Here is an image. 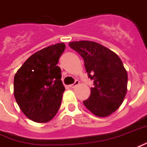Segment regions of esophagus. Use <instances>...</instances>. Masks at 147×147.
Segmentation results:
<instances>
[{
    "instance_id": "esophagus-1",
    "label": "esophagus",
    "mask_w": 147,
    "mask_h": 147,
    "mask_svg": "<svg viewBox=\"0 0 147 147\" xmlns=\"http://www.w3.org/2000/svg\"><path fill=\"white\" fill-rule=\"evenodd\" d=\"M79 84H80V81L76 80L73 84H71V85H69V87H70L71 88H76V86H78Z\"/></svg>"
}]
</instances>
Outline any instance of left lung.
<instances>
[{
    "mask_svg": "<svg viewBox=\"0 0 147 147\" xmlns=\"http://www.w3.org/2000/svg\"><path fill=\"white\" fill-rule=\"evenodd\" d=\"M80 55L88 77L94 81L91 95L84 104L98 117L109 116L123 101L127 91V72L115 53L96 42L69 43Z\"/></svg>",
    "mask_w": 147,
    "mask_h": 147,
    "instance_id": "left-lung-1",
    "label": "left lung"
}]
</instances>
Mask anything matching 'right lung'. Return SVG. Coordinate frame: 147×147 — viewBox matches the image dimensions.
I'll return each instance as SVG.
<instances>
[{
    "instance_id": "add662e5",
    "label": "right lung",
    "mask_w": 147,
    "mask_h": 147,
    "mask_svg": "<svg viewBox=\"0 0 147 147\" xmlns=\"http://www.w3.org/2000/svg\"><path fill=\"white\" fill-rule=\"evenodd\" d=\"M65 45L41 49L28 58L14 76V96L20 110L36 123H48L58 112L65 88L56 66Z\"/></svg>"
}]
</instances>
